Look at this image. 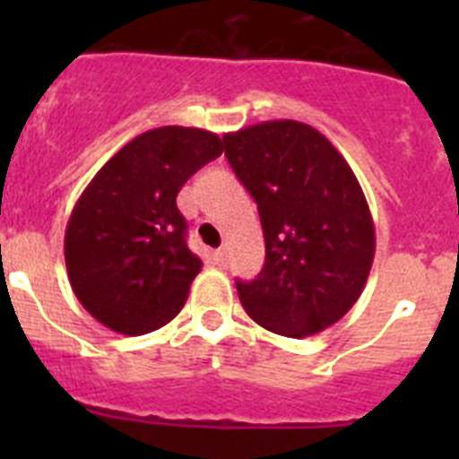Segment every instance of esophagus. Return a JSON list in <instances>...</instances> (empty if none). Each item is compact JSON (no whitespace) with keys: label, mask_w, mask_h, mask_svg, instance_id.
I'll use <instances>...</instances> for the list:
<instances>
[{"label":"esophagus","mask_w":459,"mask_h":459,"mask_svg":"<svg viewBox=\"0 0 459 459\" xmlns=\"http://www.w3.org/2000/svg\"><path fill=\"white\" fill-rule=\"evenodd\" d=\"M213 259H216L218 264H227V248H218L216 253H213Z\"/></svg>","instance_id":"obj_1"}]
</instances>
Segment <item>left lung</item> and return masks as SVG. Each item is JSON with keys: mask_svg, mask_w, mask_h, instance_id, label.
<instances>
[{"mask_svg": "<svg viewBox=\"0 0 459 459\" xmlns=\"http://www.w3.org/2000/svg\"><path fill=\"white\" fill-rule=\"evenodd\" d=\"M259 209L264 269L237 282L250 319L287 338L333 326L359 301L375 259V222L356 174L312 126L262 121L222 135Z\"/></svg>", "mask_w": 459, "mask_h": 459, "instance_id": "1", "label": "left lung"}]
</instances>
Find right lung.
Instances as JSON below:
<instances>
[{
	"instance_id": "right-lung-1",
	"label": "right lung",
	"mask_w": 459,
	"mask_h": 459,
	"mask_svg": "<svg viewBox=\"0 0 459 459\" xmlns=\"http://www.w3.org/2000/svg\"><path fill=\"white\" fill-rule=\"evenodd\" d=\"M221 153L216 133L163 126L133 137L89 181L68 218L64 257L96 322L142 335L179 315L202 259L186 246L177 195Z\"/></svg>"
}]
</instances>
